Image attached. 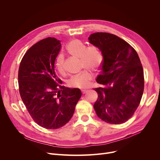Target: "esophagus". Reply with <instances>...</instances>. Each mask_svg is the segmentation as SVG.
<instances>
[{
	"instance_id": "obj_1",
	"label": "esophagus",
	"mask_w": 160,
	"mask_h": 160,
	"mask_svg": "<svg viewBox=\"0 0 160 160\" xmlns=\"http://www.w3.org/2000/svg\"><path fill=\"white\" fill-rule=\"evenodd\" d=\"M88 90H84V89H82V94H85L86 92H88Z\"/></svg>"
}]
</instances>
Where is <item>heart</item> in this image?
Wrapping results in <instances>:
<instances>
[{"label": "heart", "mask_w": 160, "mask_h": 160, "mask_svg": "<svg viewBox=\"0 0 160 160\" xmlns=\"http://www.w3.org/2000/svg\"><path fill=\"white\" fill-rule=\"evenodd\" d=\"M67 50L72 56L80 58V67L82 69H91L96 71L102 61V56L98 48L94 45L86 46L78 39L72 40L67 45ZM65 58L63 54H59L55 62V66L60 73L64 72ZM93 78V74L89 71H83L75 75L68 81V86L73 88L85 89L88 88Z\"/></svg>", "instance_id": "b5f03b06"}]
</instances>
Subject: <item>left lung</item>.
Instances as JSON below:
<instances>
[{
	"mask_svg": "<svg viewBox=\"0 0 160 160\" xmlns=\"http://www.w3.org/2000/svg\"><path fill=\"white\" fill-rule=\"evenodd\" d=\"M89 43L103 56L102 73L97 82L102 87L94 109L106 122L119 124L128 121L139 105L144 90V74L139 56L127 41L106 32L92 33Z\"/></svg>",
	"mask_w": 160,
	"mask_h": 160,
	"instance_id": "8db88e82",
	"label": "left lung"
}]
</instances>
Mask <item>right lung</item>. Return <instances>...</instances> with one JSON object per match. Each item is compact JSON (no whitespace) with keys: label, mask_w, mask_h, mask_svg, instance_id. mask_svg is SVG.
Masks as SVG:
<instances>
[{"label":"right lung","mask_w":160,"mask_h":160,"mask_svg":"<svg viewBox=\"0 0 160 160\" xmlns=\"http://www.w3.org/2000/svg\"><path fill=\"white\" fill-rule=\"evenodd\" d=\"M60 41L47 38L32 46L24 55L18 72L19 93L24 104L40 127L54 130L72 117L82 96L80 89L61 85L54 70Z\"/></svg>","instance_id":"right-lung-1"}]
</instances>
